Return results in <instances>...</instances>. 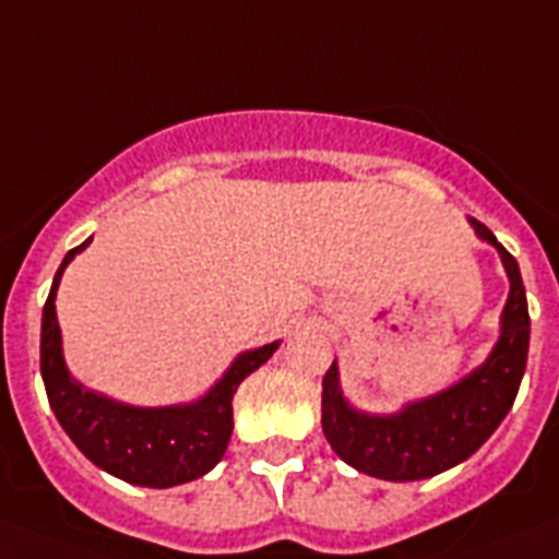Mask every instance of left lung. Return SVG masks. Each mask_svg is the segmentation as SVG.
I'll list each match as a JSON object with an SVG mask.
<instances>
[{"instance_id": "obj_1", "label": "left lung", "mask_w": 559, "mask_h": 559, "mask_svg": "<svg viewBox=\"0 0 559 559\" xmlns=\"http://www.w3.org/2000/svg\"><path fill=\"white\" fill-rule=\"evenodd\" d=\"M478 239L492 245L509 275L501 337L481 366L441 394L407 402L388 416L362 414L340 391L337 362L323 377V433L340 459L382 481H421L467 461L509 414L528 354V307L521 266L481 222Z\"/></svg>"}]
</instances>
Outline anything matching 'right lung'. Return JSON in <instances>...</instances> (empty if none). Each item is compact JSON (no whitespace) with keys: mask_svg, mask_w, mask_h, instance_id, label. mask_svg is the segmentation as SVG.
I'll return each mask as SVG.
<instances>
[{"mask_svg":"<svg viewBox=\"0 0 559 559\" xmlns=\"http://www.w3.org/2000/svg\"><path fill=\"white\" fill-rule=\"evenodd\" d=\"M92 239L70 250L58 266L41 314V377L58 425L75 448L120 481L168 489L211 473L225 455L233 433V394L281 346V340L239 354L205 396L188 405L138 407L84 388L67 371L56 293L67 264Z\"/></svg>","mask_w":559,"mask_h":559,"instance_id":"obj_1","label":"right lung"}]
</instances>
